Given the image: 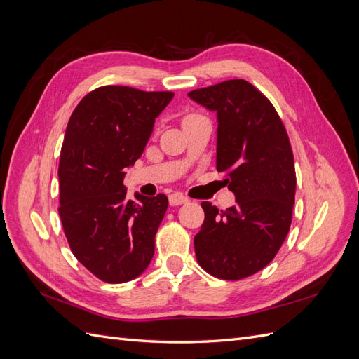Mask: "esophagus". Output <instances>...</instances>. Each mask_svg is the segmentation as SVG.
<instances>
[{
	"mask_svg": "<svg viewBox=\"0 0 359 359\" xmlns=\"http://www.w3.org/2000/svg\"><path fill=\"white\" fill-rule=\"evenodd\" d=\"M187 202H189V199L184 196V194H181V193H173V194H170V196H169V203L172 206L182 205V203H187Z\"/></svg>",
	"mask_w": 359,
	"mask_h": 359,
	"instance_id": "1",
	"label": "esophagus"
}]
</instances>
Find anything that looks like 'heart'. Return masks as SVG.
<instances>
[{"mask_svg": "<svg viewBox=\"0 0 359 359\" xmlns=\"http://www.w3.org/2000/svg\"><path fill=\"white\" fill-rule=\"evenodd\" d=\"M194 115L193 114H189V115H186V116H184V119H182V121H186V119H189V118H193Z\"/></svg>", "mask_w": 359, "mask_h": 359, "instance_id": "heart-1", "label": "heart"}]
</instances>
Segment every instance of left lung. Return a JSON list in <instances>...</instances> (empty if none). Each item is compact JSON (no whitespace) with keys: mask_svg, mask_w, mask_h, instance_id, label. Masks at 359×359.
Returning a JSON list of instances; mask_svg holds the SVG:
<instances>
[{"mask_svg":"<svg viewBox=\"0 0 359 359\" xmlns=\"http://www.w3.org/2000/svg\"><path fill=\"white\" fill-rule=\"evenodd\" d=\"M217 112V172L236 203L217 210L202 202L205 220L194 253L206 273L241 280L264 269L286 240L297 175L286 127L266 97L244 79L189 93Z\"/></svg>","mask_w":359,"mask_h":359,"instance_id":"left-lung-1","label":"left lung"}]
</instances>
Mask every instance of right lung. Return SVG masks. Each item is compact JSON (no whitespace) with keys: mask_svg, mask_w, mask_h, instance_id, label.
I'll list each match as a JSON object with an SVG mask.
<instances>
[{"mask_svg":"<svg viewBox=\"0 0 359 359\" xmlns=\"http://www.w3.org/2000/svg\"><path fill=\"white\" fill-rule=\"evenodd\" d=\"M172 97V91L104 85L86 94L69 119L58 212L74 257L106 283L133 280L153 259L168 198L136 193L132 201L123 181Z\"/></svg>","mask_w":359,"mask_h":359,"instance_id":"right-lung-1","label":"right lung"}]
</instances>
